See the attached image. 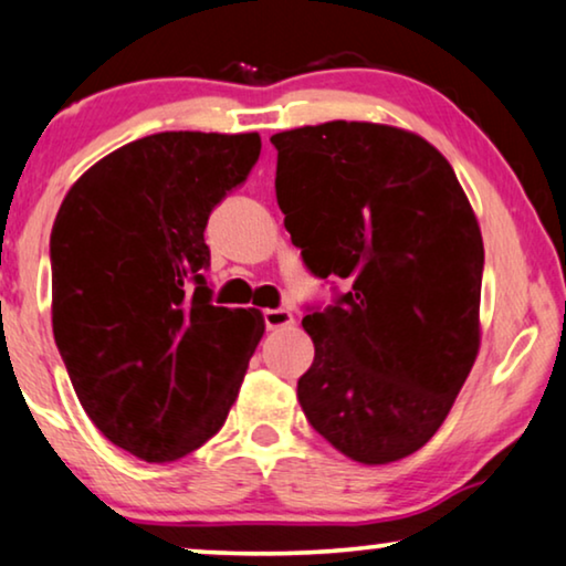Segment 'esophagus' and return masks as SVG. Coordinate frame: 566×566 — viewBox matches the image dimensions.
I'll use <instances>...</instances> for the list:
<instances>
[{"instance_id": "esophagus-1", "label": "esophagus", "mask_w": 566, "mask_h": 566, "mask_svg": "<svg viewBox=\"0 0 566 566\" xmlns=\"http://www.w3.org/2000/svg\"><path fill=\"white\" fill-rule=\"evenodd\" d=\"M263 323H266L269 331H279V328H290L295 326V315L284 307H276V311H263Z\"/></svg>"}]
</instances>
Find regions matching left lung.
Segmentation results:
<instances>
[{
  "mask_svg": "<svg viewBox=\"0 0 566 566\" xmlns=\"http://www.w3.org/2000/svg\"><path fill=\"white\" fill-rule=\"evenodd\" d=\"M276 201L315 276L352 290L303 326L297 398L352 461L417 453L453 409L481 344L484 240L453 168L419 134L370 120L279 132Z\"/></svg>",
  "mask_w": 566,
  "mask_h": 566,
  "instance_id": "1",
  "label": "left lung"
}]
</instances>
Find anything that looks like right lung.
Listing matches in <instances>:
<instances>
[{
    "label": "right lung",
    "mask_w": 566,
    "mask_h": 566,
    "mask_svg": "<svg viewBox=\"0 0 566 566\" xmlns=\"http://www.w3.org/2000/svg\"><path fill=\"white\" fill-rule=\"evenodd\" d=\"M261 155L251 134L163 132L82 172L51 230V323L82 409L113 446L178 461L220 432L263 336L207 287L212 209Z\"/></svg>",
    "instance_id": "1"
}]
</instances>
